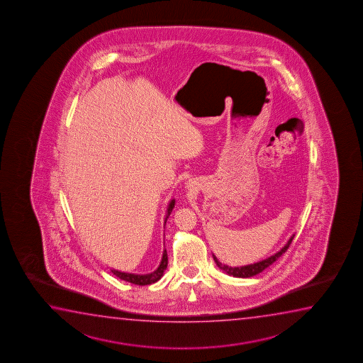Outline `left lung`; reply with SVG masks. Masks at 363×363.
<instances>
[{
  "label": "left lung",
  "mask_w": 363,
  "mask_h": 363,
  "mask_svg": "<svg viewBox=\"0 0 363 363\" xmlns=\"http://www.w3.org/2000/svg\"><path fill=\"white\" fill-rule=\"evenodd\" d=\"M293 239L294 235L291 238L289 239L288 243L285 244L283 248L280 249V252L274 254V255L269 257V258L264 259L262 262H258V263L249 264V265H244V267H234V268H232V267H228V265H224V264L220 263L216 255H213L214 262H216L217 267H218L220 270H223L224 273H227L228 275H233L235 278H252L254 275L262 273L264 269L268 268L269 265H272L275 260H278V258H280V257L288 250L289 245L291 244Z\"/></svg>",
  "instance_id": "left-lung-1"
}]
</instances>
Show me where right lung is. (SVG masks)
<instances>
[{
	"mask_svg": "<svg viewBox=\"0 0 363 363\" xmlns=\"http://www.w3.org/2000/svg\"><path fill=\"white\" fill-rule=\"evenodd\" d=\"M174 207V199H172V201L169 202V208H167V213H166V218H164V224H166V220L169 218V216L171 214V212H172ZM167 262H169V259H167V252H166V249H164V254H162V260H161V263H160L159 268L156 269L154 273L139 275V274L123 273V272L115 270V269H111V273L114 274L115 277L121 279V280L129 281V283L135 284V285L144 286V285H150V284L156 283L157 280L162 278L164 272L166 270V268H167Z\"/></svg>",
	"mask_w": 363,
	"mask_h": 363,
	"instance_id": "right-lung-1",
	"label": "right lung"
}]
</instances>
